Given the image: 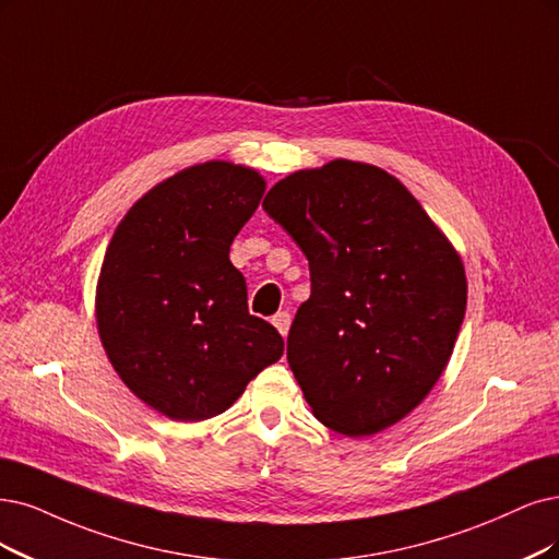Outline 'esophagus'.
Here are the masks:
<instances>
[{
  "instance_id": "34e87169",
  "label": "esophagus",
  "mask_w": 559,
  "mask_h": 559,
  "mask_svg": "<svg viewBox=\"0 0 559 559\" xmlns=\"http://www.w3.org/2000/svg\"><path fill=\"white\" fill-rule=\"evenodd\" d=\"M272 322H274V326L278 329V332H281V336H287V329H290L293 318H290V313H287V311H281V313H276V316L272 318Z\"/></svg>"
}]
</instances>
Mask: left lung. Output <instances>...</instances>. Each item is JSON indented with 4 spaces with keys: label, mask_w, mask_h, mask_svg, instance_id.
<instances>
[{
    "label": "left lung",
    "mask_w": 559,
    "mask_h": 559,
    "mask_svg": "<svg viewBox=\"0 0 559 559\" xmlns=\"http://www.w3.org/2000/svg\"><path fill=\"white\" fill-rule=\"evenodd\" d=\"M262 206L311 269L287 361L316 419L347 438L399 424L456 345L467 304L459 251L417 198L370 163L297 170Z\"/></svg>",
    "instance_id": "8db88e82"
}]
</instances>
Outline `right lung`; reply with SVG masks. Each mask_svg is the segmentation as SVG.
<instances>
[{
	"label": "right lung",
	"mask_w": 559,
	"mask_h": 559,
	"mask_svg": "<svg viewBox=\"0 0 559 559\" xmlns=\"http://www.w3.org/2000/svg\"><path fill=\"white\" fill-rule=\"evenodd\" d=\"M264 177L204 160L163 179L121 218L96 283V326L121 382L175 421L230 407L283 355L276 329L248 313L230 243Z\"/></svg>",
	"instance_id": "add662e5"
}]
</instances>
